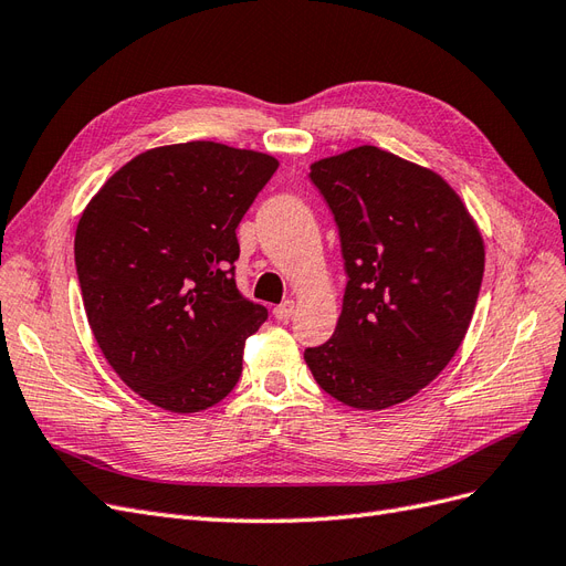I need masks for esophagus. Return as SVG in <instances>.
Segmentation results:
<instances>
[{
	"mask_svg": "<svg viewBox=\"0 0 566 566\" xmlns=\"http://www.w3.org/2000/svg\"><path fill=\"white\" fill-rule=\"evenodd\" d=\"M293 314H295V302H290V300H285L279 306H273V318L281 321V323H285Z\"/></svg>",
	"mask_w": 566,
	"mask_h": 566,
	"instance_id": "1",
	"label": "esophagus"
}]
</instances>
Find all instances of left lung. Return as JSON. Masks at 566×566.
<instances>
[{
	"instance_id": "left-lung-1",
	"label": "left lung",
	"mask_w": 566,
	"mask_h": 566,
	"mask_svg": "<svg viewBox=\"0 0 566 566\" xmlns=\"http://www.w3.org/2000/svg\"><path fill=\"white\" fill-rule=\"evenodd\" d=\"M333 212L347 287L335 333L304 349L323 391L352 408L401 403L449 366L474 314L484 243L430 169L375 146L312 165Z\"/></svg>"
}]
</instances>
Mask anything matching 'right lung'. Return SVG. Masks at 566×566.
I'll return each mask as SVG.
<instances>
[{"instance_id":"obj_1","label":"right lung","mask_w":566,"mask_h":566,"mask_svg":"<svg viewBox=\"0 0 566 566\" xmlns=\"http://www.w3.org/2000/svg\"><path fill=\"white\" fill-rule=\"evenodd\" d=\"M279 163L214 142L153 148L84 210L75 269L92 333L136 394L172 413L219 403L266 306L235 285V229Z\"/></svg>"}]
</instances>
